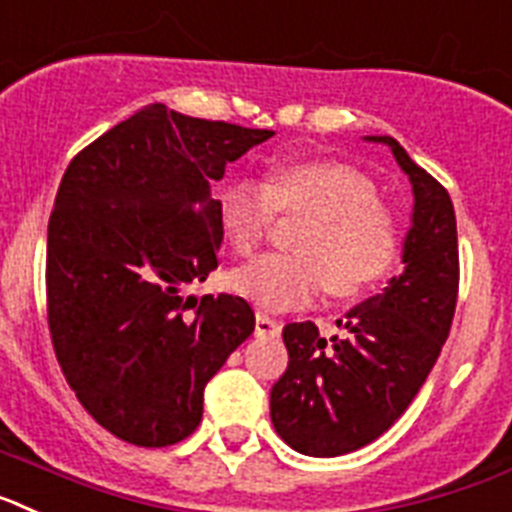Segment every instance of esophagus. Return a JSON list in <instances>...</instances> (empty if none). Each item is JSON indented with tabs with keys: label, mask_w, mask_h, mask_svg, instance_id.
Returning <instances> with one entry per match:
<instances>
[{
	"label": "esophagus",
	"mask_w": 512,
	"mask_h": 512,
	"mask_svg": "<svg viewBox=\"0 0 512 512\" xmlns=\"http://www.w3.org/2000/svg\"><path fill=\"white\" fill-rule=\"evenodd\" d=\"M278 332H281V322L270 317V314H265V311H257V314H255V335L257 337H275Z\"/></svg>",
	"instance_id": "esophagus-1"
}]
</instances>
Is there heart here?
<instances>
[{"instance_id": "heart-1", "label": "heart", "mask_w": 512, "mask_h": 512, "mask_svg": "<svg viewBox=\"0 0 512 512\" xmlns=\"http://www.w3.org/2000/svg\"><path fill=\"white\" fill-rule=\"evenodd\" d=\"M275 213L309 216L291 255H265L231 275V286L260 309H296L327 288L355 299L394 270L402 255V224L379 201L371 177L340 162H299L268 182L242 177L221 195V226L231 250L252 257Z\"/></svg>"}]
</instances>
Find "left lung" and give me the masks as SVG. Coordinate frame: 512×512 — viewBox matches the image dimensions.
I'll use <instances>...</instances> for the list:
<instances>
[{"label": "left lung", "mask_w": 512, "mask_h": 512, "mask_svg": "<svg viewBox=\"0 0 512 512\" xmlns=\"http://www.w3.org/2000/svg\"><path fill=\"white\" fill-rule=\"evenodd\" d=\"M386 144L415 193L404 270L384 293L337 322L324 340L314 322L283 327L288 368L270 391L275 433L306 456H342L376 441L402 417L441 355L459 296V237L448 190L391 136Z\"/></svg>", "instance_id": "1"}]
</instances>
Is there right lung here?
<instances>
[{
    "label": "right lung",
    "instance_id": "add662e5",
    "mask_svg": "<svg viewBox=\"0 0 512 512\" xmlns=\"http://www.w3.org/2000/svg\"><path fill=\"white\" fill-rule=\"evenodd\" d=\"M270 136L154 102L66 167L48 221V330L66 384L115 438H188L206 384L255 330L242 296L182 291L219 265L211 188Z\"/></svg>",
    "mask_w": 512,
    "mask_h": 512
}]
</instances>
